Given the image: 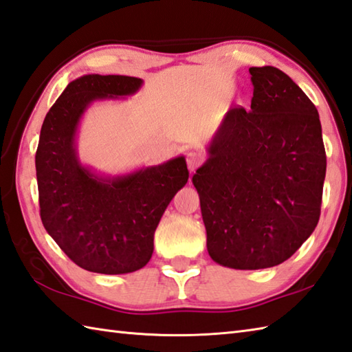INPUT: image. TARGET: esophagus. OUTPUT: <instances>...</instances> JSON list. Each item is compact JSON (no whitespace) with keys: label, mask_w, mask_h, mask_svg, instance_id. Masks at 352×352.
I'll list each match as a JSON object with an SVG mask.
<instances>
[{"label":"esophagus","mask_w":352,"mask_h":352,"mask_svg":"<svg viewBox=\"0 0 352 352\" xmlns=\"http://www.w3.org/2000/svg\"><path fill=\"white\" fill-rule=\"evenodd\" d=\"M200 162H202V156H200L197 152L186 153V164H188L190 171H195L200 166Z\"/></svg>","instance_id":"1"}]
</instances>
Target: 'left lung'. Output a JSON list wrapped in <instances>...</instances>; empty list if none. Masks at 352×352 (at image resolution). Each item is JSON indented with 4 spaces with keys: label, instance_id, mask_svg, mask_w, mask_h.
Wrapping results in <instances>:
<instances>
[{
    "label": "left lung",
    "instance_id": "1",
    "mask_svg": "<svg viewBox=\"0 0 352 352\" xmlns=\"http://www.w3.org/2000/svg\"><path fill=\"white\" fill-rule=\"evenodd\" d=\"M250 111L229 109L192 176L208 254L225 267H274L320 216L327 155L316 106L275 67L249 68Z\"/></svg>",
    "mask_w": 352,
    "mask_h": 352
}]
</instances>
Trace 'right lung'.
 I'll return each instance as SVG.
<instances>
[{
	"mask_svg": "<svg viewBox=\"0 0 352 352\" xmlns=\"http://www.w3.org/2000/svg\"><path fill=\"white\" fill-rule=\"evenodd\" d=\"M142 80L88 74L71 82L48 111L36 150L41 220L47 232L85 270L131 274L153 254L164 211L188 181L184 156L133 173L102 177L83 167L76 132L92 102L132 96Z\"/></svg>",
	"mask_w": 352,
	"mask_h": 352,
	"instance_id": "add662e5",
	"label": "right lung"
}]
</instances>
